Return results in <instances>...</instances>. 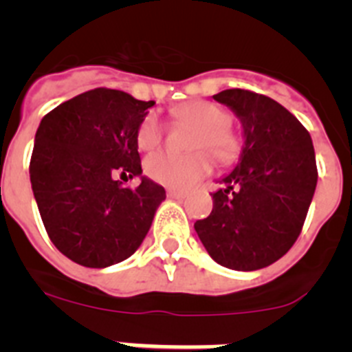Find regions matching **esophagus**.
<instances>
[{
  "label": "esophagus",
  "instance_id": "obj_1",
  "mask_svg": "<svg viewBox=\"0 0 352 352\" xmlns=\"http://www.w3.org/2000/svg\"><path fill=\"white\" fill-rule=\"evenodd\" d=\"M167 195H169L170 199H185L186 197V192L174 190V188H169V190H167Z\"/></svg>",
  "mask_w": 352,
  "mask_h": 352
}]
</instances>
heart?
Segmentation results:
<instances>
[{"label": "heart", "mask_w": 352, "mask_h": 352, "mask_svg": "<svg viewBox=\"0 0 352 352\" xmlns=\"http://www.w3.org/2000/svg\"><path fill=\"white\" fill-rule=\"evenodd\" d=\"M176 121H186L197 126L192 135V148H208L219 162L234 160L239 151V141L229 125V114L211 102H190L173 111ZM164 125L157 114L142 118L138 129V146L141 149H153L160 144ZM146 174L153 182L170 188H186L204 178L211 170V158L206 151H194L188 155H176L160 151L149 155L144 164Z\"/></svg>", "instance_id": "1"}]
</instances>
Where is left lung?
Instances as JSON below:
<instances>
[{
    "label": "left lung",
    "mask_w": 352,
    "mask_h": 352,
    "mask_svg": "<svg viewBox=\"0 0 352 352\" xmlns=\"http://www.w3.org/2000/svg\"><path fill=\"white\" fill-rule=\"evenodd\" d=\"M213 98L239 120L243 146L211 194L210 217L194 229L220 266L254 272L280 259L300 236L317 185L316 153L307 129L270 96L223 89Z\"/></svg>",
    "instance_id": "left-lung-1"
}]
</instances>
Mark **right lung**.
<instances>
[{"mask_svg":"<svg viewBox=\"0 0 352 352\" xmlns=\"http://www.w3.org/2000/svg\"><path fill=\"white\" fill-rule=\"evenodd\" d=\"M155 102L96 88L63 102L40 121L30 179L54 247L86 268H107L141 247L164 186L142 176L138 129ZM122 179L139 175L135 189Z\"/></svg>","mask_w":352,"mask_h":352,"instance_id":"obj_1","label":"right lung"}]
</instances>
